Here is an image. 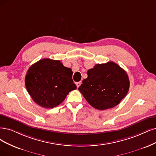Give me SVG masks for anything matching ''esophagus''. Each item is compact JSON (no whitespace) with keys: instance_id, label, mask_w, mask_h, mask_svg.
I'll return each mask as SVG.
<instances>
[{"instance_id":"34e87169","label":"esophagus","mask_w":156,"mask_h":156,"mask_svg":"<svg viewBox=\"0 0 156 156\" xmlns=\"http://www.w3.org/2000/svg\"><path fill=\"white\" fill-rule=\"evenodd\" d=\"M81 83H82V82H76V86H77V87H78V88L80 87V85H81Z\"/></svg>"}]
</instances>
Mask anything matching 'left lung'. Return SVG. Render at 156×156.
Wrapping results in <instances>:
<instances>
[{
  "instance_id": "8db88e82",
  "label": "left lung",
  "mask_w": 156,
  "mask_h": 156,
  "mask_svg": "<svg viewBox=\"0 0 156 156\" xmlns=\"http://www.w3.org/2000/svg\"><path fill=\"white\" fill-rule=\"evenodd\" d=\"M80 90L94 108L103 111L116 106L127 94L130 82L126 73L113 62L98 63L87 71Z\"/></svg>"
}]
</instances>
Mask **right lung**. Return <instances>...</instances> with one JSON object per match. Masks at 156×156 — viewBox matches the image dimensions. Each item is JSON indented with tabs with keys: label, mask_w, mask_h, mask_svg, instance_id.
<instances>
[{
	"label": "right lung",
	"mask_w": 156,
	"mask_h": 156,
	"mask_svg": "<svg viewBox=\"0 0 156 156\" xmlns=\"http://www.w3.org/2000/svg\"><path fill=\"white\" fill-rule=\"evenodd\" d=\"M73 71L60 60H40L29 68L26 87L33 100L44 108L60 105L67 94L76 89L72 79Z\"/></svg>",
	"instance_id": "obj_1"
}]
</instances>
